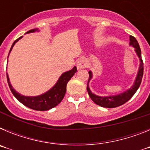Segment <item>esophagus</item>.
<instances>
[{"instance_id":"esophagus-1","label":"esophagus","mask_w":150,"mask_h":150,"mask_svg":"<svg viewBox=\"0 0 150 150\" xmlns=\"http://www.w3.org/2000/svg\"><path fill=\"white\" fill-rule=\"evenodd\" d=\"M87 67V61L85 59L82 58V59H79L78 60L77 63H76V67H77L78 70L79 69H83L86 68Z\"/></svg>"}]
</instances>
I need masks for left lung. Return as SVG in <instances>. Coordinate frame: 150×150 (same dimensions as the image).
<instances>
[{
    "instance_id": "1",
    "label": "left lung",
    "mask_w": 150,
    "mask_h": 150,
    "mask_svg": "<svg viewBox=\"0 0 150 150\" xmlns=\"http://www.w3.org/2000/svg\"><path fill=\"white\" fill-rule=\"evenodd\" d=\"M129 44L130 46H133L134 48L135 52H136L137 56L140 59V67H139L138 72H137V76H136L134 85L125 91H124L122 93L119 94V95H112V96L101 97L95 95V94L91 92L89 86H88V83L92 78V73H91V71H88L89 78H88V84H87V91H88V93L91 100H93L95 104L100 106V107H107V108H114V107H120V106L122 105V104L126 103L128 100L132 98V96L134 95L135 92L137 91L139 86H140L141 81H142L143 75H144V62H143L142 59H141V50H140V46L137 43V40L135 39V38H134L133 36L130 35Z\"/></svg>"
}]
</instances>
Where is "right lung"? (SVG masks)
<instances>
[{
	"instance_id": "1",
	"label": "right lung",
	"mask_w": 150,
	"mask_h": 150,
	"mask_svg": "<svg viewBox=\"0 0 150 150\" xmlns=\"http://www.w3.org/2000/svg\"><path fill=\"white\" fill-rule=\"evenodd\" d=\"M35 31H39L38 28L31 29V30L27 31L26 34L35 32ZM22 38V36L18 38L16 40L14 41V43H13L11 48H10L9 54L10 53L13 46ZM8 57H9V55H8ZM76 71H77V69L75 66L71 71L63 73L52 88H50L48 91H46V92L40 95H38V96H24V95H22L13 88L12 85L10 84L7 74H6V78H7L8 85H9V87L11 90L12 93L13 94V95L16 97V98L18 101L21 102L22 104H24L26 107L34 110L45 111L56 107L62 101V99L64 97V95H65L67 83L71 79V78L74 76V74L76 72Z\"/></svg>"
}]
</instances>
